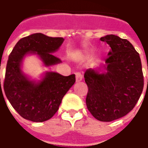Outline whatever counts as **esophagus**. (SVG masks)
Returning a JSON list of instances; mask_svg holds the SVG:
<instances>
[{
    "label": "esophagus",
    "mask_w": 148,
    "mask_h": 148,
    "mask_svg": "<svg viewBox=\"0 0 148 148\" xmlns=\"http://www.w3.org/2000/svg\"><path fill=\"white\" fill-rule=\"evenodd\" d=\"M75 76H76L77 82H79V81H82V79H83V75L81 74V73H80V72H76V73H75Z\"/></svg>",
    "instance_id": "34e87169"
}]
</instances>
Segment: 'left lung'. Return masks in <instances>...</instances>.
I'll list each match as a JSON object with an SVG mask.
<instances>
[{
	"label": "left lung",
	"instance_id": "obj_1",
	"mask_svg": "<svg viewBox=\"0 0 148 148\" xmlns=\"http://www.w3.org/2000/svg\"><path fill=\"white\" fill-rule=\"evenodd\" d=\"M111 50L101 69H88L86 104L98 121L109 122L124 117L135 107L144 88L139 53L127 39L110 34L101 38Z\"/></svg>",
	"mask_w": 148,
	"mask_h": 148
}]
</instances>
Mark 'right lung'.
Returning a JSON list of instances; mask_svg holds the SVG:
<instances>
[{
    "instance_id": "1",
    "label": "right lung",
    "mask_w": 148,
    "mask_h": 148,
    "mask_svg": "<svg viewBox=\"0 0 148 148\" xmlns=\"http://www.w3.org/2000/svg\"><path fill=\"white\" fill-rule=\"evenodd\" d=\"M64 40L63 38L36 33L19 40L10 53L3 90L10 104L24 119L34 122L51 119L58 111L64 96L75 83L74 74L65 77L47 72L42 81L35 84L29 81L21 70L22 59L29 52L38 54L46 66L60 63V58L51 53L57 51ZM1 90L2 92L1 87Z\"/></svg>"
}]
</instances>
